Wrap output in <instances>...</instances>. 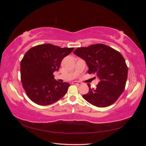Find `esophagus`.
<instances>
[{
  "label": "esophagus",
  "mask_w": 146,
  "mask_h": 146,
  "mask_svg": "<svg viewBox=\"0 0 146 146\" xmlns=\"http://www.w3.org/2000/svg\"><path fill=\"white\" fill-rule=\"evenodd\" d=\"M73 85H82V83L80 82H77V81H74L72 82Z\"/></svg>",
  "instance_id": "1"
}]
</instances>
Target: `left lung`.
I'll list each match as a JSON object with an SVG mask.
<instances>
[{
	"label": "left lung",
	"instance_id": "obj_1",
	"mask_svg": "<svg viewBox=\"0 0 146 146\" xmlns=\"http://www.w3.org/2000/svg\"><path fill=\"white\" fill-rule=\"evenodd\" d=\"M74 54L85 60L88 74L99 78L95 89L88 83L89 92L83 99L98 107H107L113 104L125 90L128 68L120 52L103 44L78 47ZM96 78V77H94Z\"/></svg>",
	"mask_w": 146,
	"mask_h": 146
}]
</instances>
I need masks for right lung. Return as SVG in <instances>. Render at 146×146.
Here are the masks:
<instances>
[{"mask_svg":"<svg viewBox=\"0 0 146 146\" xmlns=\"http://www.w3.org/2000/svg\"><path fill=\"white\" fill-rule=\"evenodd\" d=\"M74 47L61 48L51 44L34 46L25 53L21 62V80L29 98L46 106L55 103L66 94L68 83L54 80L61 61Z\"/></svg>","mask_w":146,"mask_h":146,"instance_id":"right-lung-1","label":"right lung"}]
</instances>
